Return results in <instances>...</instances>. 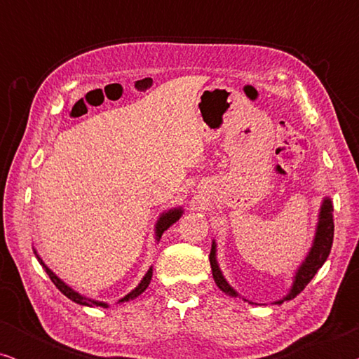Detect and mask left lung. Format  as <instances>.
I'll list each match as a JSON object with an SVG mask.
<instances>
[{
    "mask_svg": "<svg viewBox=\"0 0 359 359\" xmlns=\"http://www.w3.org/2000/svg\"><path fill=\"white\" fill-rule=\"evenodd\" d=\"M332 243H333V204H332V199L327 196V198L322 199L320 209H318L316 235H313L311 248H309L306 258L302 259V263L299 264L296 273H294L292 284L291 287H289L286 296L278 299V301H274L273 304L281 306L283 302L292 301L297 294H301V291H304V287L311 283V279L316 276L318 269H320L323 266V263L327 262L328 255H330V250H332ZM209 262H210V268H212V278L220 291L225 292L230 297H238V292L230 286L229 281L224 276L222 269L219 266L217 243H215V240H212V248H210ZM243 301L248 304H255V306H266V304L252 302L245 297Z\"/></svg>",
    "mask_w": 359,
    "mask_h": 359,
    "instance_id": "1",
    "label": "left lung"
}]
</instances>
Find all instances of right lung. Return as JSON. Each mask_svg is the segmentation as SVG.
<instances>
[{
    "label": "right lung",
    "instance_id": "obj_1",
    "mask_svg": "<svg viewBox=\"0 0 359 359\" xmlns=\"http://www.w3.org/2000/svg\"><path fill=\"white\" fill-rule=\"evenodd\" d=\"M183 212H184V209L180 205V208L168 209V210H165V212L160 214V217L156 219V222H155V240H156V242H160L161 235H163L165 230H168V229L171 227V225H173V224L176 222V220H180V217H181V215H183ZM32 250H34V255H36V258L39 259V263L42 264V268L46 269V273L48 274V278L52 279V283L55 284L58 291H60L62 294H65V296H67L68 299H70V301H73L75 304H80V306H86V307H93V306H96V307L100 306V307H106V309L109 307V304H107V302L95 301V299H90V297L83 296V294H80V292H76L75 289L68 286V284H67L65 281H63V279L58 278L57 274L53 273L52 269L48 268L46 263H43V259L41 258V255L37 253L36 248H32ZM151 276H154V266L149 268V271H147L145 276L140 279V283L137 284V286H135L134 289H132L130 292H127L124 297H121L119 301H117V304L134 301V299L139 297L142 292H145V289L149 287V284H150V281H151Z\"/></svg>",
    "mask_w": 359,
    "mask_h": 359
}]
</instances>
